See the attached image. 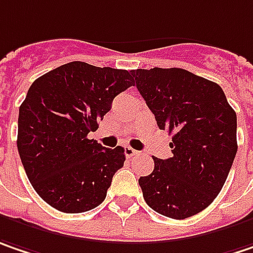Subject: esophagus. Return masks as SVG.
<instances>
[{
	"label": "esophagus",
	"instance_id": "esophagus-1",
	"mask_svg": "<svg viewBox=\"0 0 253 253\" xmlns=\"http://www.w3.org/2000/svg\"><path fill=\"white\" fill-rule=\"evenodd\" d=\"M125 155H126V157H133L136 156V155H139V152L134 150V149L130 147V146H126V147H125Z\"/></svg>",
	"mask_w": 253,
	"mask_h": 253
}]
</instances>
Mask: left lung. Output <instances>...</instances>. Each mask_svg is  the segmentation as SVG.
<instances>
[{"label": "left lung", "mask_w": 253, "mask_h": 253, "mask_svg": "<svg viewBox=\"0 0 253 253\" xmlns=\"http://www.w3.org/2000/svg\"><path fill=\"white\" fill-rule=\"evenodd\" d=\"M173 156L155 160L139 185L157 213L186 219L206 209L226 182L238 152L236 113L219 84L183 68L131 70Z\"/></svg>", "instance_id": "1"}]
</instances>
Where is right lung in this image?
<instances>
[{"instance_id":"obj_1","label":"right lung","mask_w":253,"mask_h":253,"mask_svg":"<svg viewBox=\"0 0 253 253\" xmlns=\"http://www.w3.org/2000/svg\"><path fill=\"white\" fill-rule=\"evenodd\" d=\"M133 84L131 71L71 61L38 77L20 106L17 147L40 198L64 213L106 199L125 149H106L88 133Z\"/></svg>"}]
</instances>
